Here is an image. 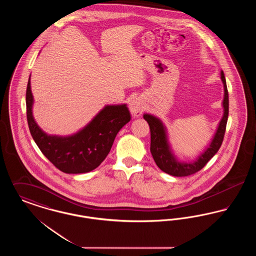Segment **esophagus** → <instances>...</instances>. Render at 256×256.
I'll list each match as a JSON object with an SVG mask.
<instances>
[{"label": "esophagus", "instance_id": "esophagus-1", "mask_svg": "<svg viewBox=\"0 0 256 256\" xmlns=\"http://www.w3.org/2000/svg\"><path fill=\"white\" fill-rule=\"evenodd\" d=\"M143 104H141V102L139 100H134L132 102H130V110L132 112V114L134 116H140L142 113H143Z\"/></svg>", "mask_w": 256, "mask_h": 256}]
</instances>
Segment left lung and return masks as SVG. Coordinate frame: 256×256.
Listing matches in <instances>:
<instances>
[{"label": "left lung", "mask_w": 256, "mask_h": 256, "mask_svg": "<svg viewBox=\"0 0 256 256\" xmlns=\"http://www.w3.org/2000/svg\"><path fill=\"white\" fill-rule=\"evenodd\" d=\"M220 78L224 89V97L222 100L224 115L210 145L193 162L178 161V159L172 152L168 143L166 128L163 122L154 115L144 114L143 117L148 124L150 130V152L160 170L174 176H187L202 170L206 165L207 162L219 150L224 140L228 118V92L224 74L222 71L220 72Z\"/></svg>", "instance_id": "1"}]
</instances>
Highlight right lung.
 I'll use <instances>...</instances> for the list:
<instances>
[{"label": "right lung", "instance_id": "add662e5", "mask_svg": "<svg viewBox=\"0 0 256 256\" xmlns=\"http://www.w3.org/2000/svg\"><path fill=\"white\" fill-rule=\"evenodd\" d=\"M26 104L28 124L34 140L42 154L66 174H84L96 169L110 154L119 130L130 121L126 104L106 106L78 132L70 136L48 135L32 116L30 78L26 86Z\"/></svg>", "mask_w": 256, "mask_h": 256}]
</instances>
